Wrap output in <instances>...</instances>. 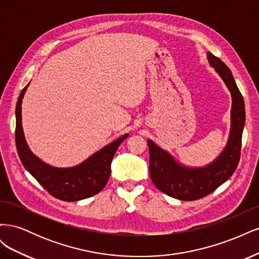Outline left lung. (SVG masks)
<instances>
[{
    "label": "left lung",
    "mask_w": 259,
    "mask_h": 259,
    "mask_svg": "<svg viewBox=\"0 0 259 259\" xmlns=\"http://www.w3.org/2000/svg\"><path fill=\"white\" fill-rule=\"evenodd\" d=\"M209 65L215 68L231 93V128L225 150L209 165L201 168L185 167L163 149L148 140L149 173L154 186L171 198L193 201L209 193L227 182L236 171L241 155L242 133L245 123V106L230 69L218 57L207 53Z\"/></svg>",
    "instance_id": "obj_1"
}]
</instances>
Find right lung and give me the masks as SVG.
I'll list each match as a JSON object with an SVG mask.
<instances>
[{"label": "right lung", "instance_id": "add662e5", "mask_svg": "<svg viewBox=\"0 0 259 259\" xmlns=\"http://www.w3.org/2000/svg\"><path fill=\"white\" fill-rule=\"evenodd\" d=\"M28 85L21 91L18 97L16 105V131H15L17 152L23 166L54 198L73 202L93 197L94 194L103 190L108 183L111 173L110 165L113 155L123 140L128 137V134H125L104 147L80 165L70 168L50 166L30 151L23 137L21 103Z\"/></svg>", "mask_w": 259, "mask_h": 259}]
</instances>
